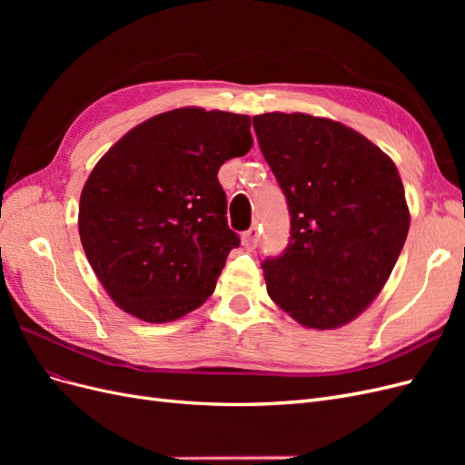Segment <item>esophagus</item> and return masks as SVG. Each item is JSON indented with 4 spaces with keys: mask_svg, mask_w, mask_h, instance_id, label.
Wrapping results in <instances>:
<instances>
[{
    "mask_svg": "<svg viewBox=\"0 0 465 465\" xmlns=\"http://www.w3.org/2000/svg\"><path fill=\"white\" fill-rule=\"evenodd\" d=\"M260 244V229L258 227H250L244 234H242V246L246 250H256Z\"/></svg>",
    "mask_w": 465,
    "mask_h": 465,
    "instance_id": "esophagus-1",
    "label": "esophagus"
}]
</instances>
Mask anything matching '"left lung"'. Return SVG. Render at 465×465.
I'll return each mask as SVG.
<instances>
[{"instance_id":"8db88e82","label":"left lung","mask_w":465,"mask_h":465,"mask_svg":"<svg viewBox=\"0 0 465 465\" xmlns=\"http://www.w3.org/2000/svg\"><path fill=\"white\" fill-rule=\"evenodd\" d=\"M254 130L291 217L287 248L262 263L267 294L306 328H340L376 299L405 244L398 168L333 120L270 112Z\"/></svg>"}]
</instances>
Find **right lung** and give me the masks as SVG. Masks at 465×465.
<instances>
[{
  "instance_id": "right-lung-1",
  "label": "right lung",
  "mask_w": 465,
  "mask_h": 465,
  "mask_svg": "<svg viewBox=\"0 0 465 465\" xmlns=\"http://www.w3.org/2000/svg\"><path fill=\"white\" fill-rule=\"evenodd\" d=\"M250 147V116L178 108L135 125L96 163L81 192L79 236L122 311L163 323L211 297L241 246L217 173Z\"/></svg>"
}]
</instances>
